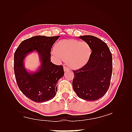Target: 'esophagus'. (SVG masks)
<instances>
[{"label":"esophagus","mask_w":132,"mask_h":132,"mask_svg":"<svg viewBox=\"0 0 132 132\" xmlns=\"http://www.w3.org/2000/svg\"><path fill=\"white\" fill-rule=\"evenodd\" d=\"M63 70H64V72H66V71H68L69 70V69L67 68V67H64L63 68Z\"/></svg>","instance_id":"1"}]
</instances>
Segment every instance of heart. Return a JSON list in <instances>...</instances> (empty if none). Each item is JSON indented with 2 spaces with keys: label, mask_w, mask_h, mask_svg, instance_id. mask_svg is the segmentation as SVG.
Wrapping results in <instances>:
<instances>
[{
  "label": "heart",
  "mask_w": 132,
  "mask_h": 132,
  "mask_svg": "<svg viewBox=\"0 0 132 132\" xmlns=\"http://www.w3.org/2000/svg\"><path fill=\"white\" fill-rule=\"evenodd\" d=\"M54 55L58 58L66 60L67 63L72 69L82 68L88 62L91 55V48L85 41L67 39L61 40L55 44Z\"/></svg>",
  "instance_id": "heart-1"
}]
</instances>
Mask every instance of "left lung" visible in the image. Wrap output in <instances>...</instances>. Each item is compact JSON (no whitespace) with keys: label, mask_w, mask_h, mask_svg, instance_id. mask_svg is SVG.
<instances>
[{"label":"left lung","mask_w":132,"mask_h":132,"mask_svg":"<svg viewBox=\"0 0 132 132\" xmlns=\"http://www.w3.org/2000/svg\"><path fill=\"white\" fill-rule=\"evenodd\" d=\"M89 44L91 55L83 68L73 71L72 87L77 96L87 101L103 97L110 86L112 72V56L107 45L93 36H79Z\"/></svg>","instance_id":"1"}]
</instances>
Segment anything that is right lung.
Instances as JSON below:
<instances>
[{"label":"right lung","instance_id":"obj_1","mask_svg":"<svg viewBox=\"0 0 132 132\" xmlns=\"http://www.w3.org/2000/svg\"><path fill=\"white\" fill-rule=\"evenodd\" d=\"M60 36H36L22 41L14 54V71L17 84L24 95L36 103L47 102L54 97L57 83L64 75L63 66L51 62V49ZM33 52H37L40 65L35 72L24 67V60Z\"/></svg>","mask_w":132,"mask_h":132}]
</instances>
